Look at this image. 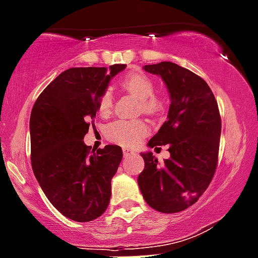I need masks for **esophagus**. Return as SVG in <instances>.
I'll return each instance as SVG.
<instances>
[{
    "label": "esophagus",
    "mask_w": 258,
    "mask_h": 258,
    "mask_svg": "<svg viewBox=\"0 0 258 258\" xmlns=\"http://www.w3.org/2000/svg\"><path fill=\"white\" fill-rule=\"evenodd\" d=\"M122 154H124V157L126 158V157H131L136 153H134L133 151H129V149H124V151H122Z\"/></svg>",
    "instance_id": "34e87169"
}]
</instances>
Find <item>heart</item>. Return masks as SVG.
<instances>
[{
  "instance_id": "heart-1",
  "label": "heart",
  "mask_w": 258,
  "mask_h": 258,
  "mask_svg": "<svg viewBox=\"0 0 258 258\" xmlns=\"http://www.w3.org/2000/svg\"><path fill=\"white\" fill-rule=\"evenodd\" d=\"M119 86L133 96L141 100V111L146 115L157 117L164 111L166 104L162 97L154 94L156 85L153 80L142 72H132L125 75L120 80ZM114 107V100L110 91H105L97 100V111L101 116L111 114ZM107 139L120 146L132 147L138 143L148 133V126L143 120H124L119 119L110 122L106 126Z\"/></svg>"
}]
</instances>
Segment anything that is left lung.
I'll list each match as a JSON object with an SVG mask.
<instances>
[{
    "label": "left lung",
    "instance_id": "1",
    "mask_svg": "<svg viewBox=\"0 0 258 258\" xmlns=\"http://www.w3.org/2000/svg\"><path fill=\"white\" fill-rule=\"evenodd\" d=\"M161 76L171 96L168 119L149 141L167 146L171 157L158 162L143 153L144 170L138 185L147 204L159 213H178L199 200L214 177L219 154V107L213 91L200 76L172 62L144 66Z\"/></svg>",
    "mask_w": 258,
    "mask_h": 258
}]
</instances>
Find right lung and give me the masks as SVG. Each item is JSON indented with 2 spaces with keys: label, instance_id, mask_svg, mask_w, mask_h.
<instances>
[{
  "label": "right lung",
  "instance_id": "right-lung-1",
  "mask_svg": "<svg viewBox=\"0 0 258 258\" xmlns=\"http://www.w3.org/2000/svg\"><path fill=\"white\" fill-rule=\"evenodd\" d=\"M125 67L70 68L44 88L31 110L34 175L51 205L75 222L97 219L109 207L122 151L119 146L91 151L83 138L95 125L99 96Z\"/></svg>",
  "mask_w": 258,
  "mask_h": 258
}]
</instances>
